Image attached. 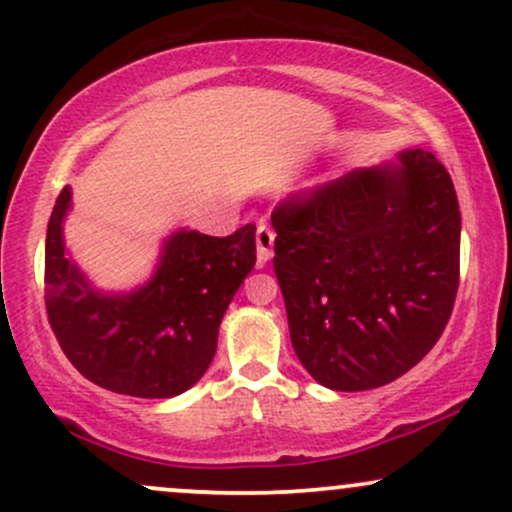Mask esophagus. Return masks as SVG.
I'll list each match as a JSON object with an SVG mask.
<instances>
[{
    "instance_id": "1",
    "label": "esophagus",
    "mask_w": 512,
    "mask_h": 512,
    "mask_svg": "<svg viewBox=\"0 0 512 512\" xmlns=\"http://www.w3.org/2000/svg\"><path fill=\"white\" fill-rule=\"evenodd\" d=\"M274 238L276 233L269 226H257L255 240H257V267H264L274 252Z\"/></svg>"
}]
</instances>
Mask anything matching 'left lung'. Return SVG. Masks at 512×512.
Segmentation results:
<instances>
[{
  "label": "left lung",
  "mask_w": 512,
  "mask_h": 512,
  "mask_svg": "<svg viewBox=\"0 0 512 512\" xmlns=\"http://www.w3.org/2000/svg\"><path fill=\"white\" fill-rule=\"evenodd\" d=\"M293 350L319 384L369 391L439 341L460 281V209L427 150L353 169L272 212Z\"/></svg>",
  "instance_id": "1"
}]
</instances>
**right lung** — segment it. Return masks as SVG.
I'll return each mask as SVG.
<instances>
[{"label":"right lung","instance_id":"obj_1","mask_svg":"<svg viewBox=\"0 0 512 512\" xmlns=\"http://www.w3.org/2000/svg\"><path fill=\"white\" fill-rule=\"evenodd\" d=\"M71 188L47 224L45 307L71 365L102 389L135 398L188 391L217 353L219 324L255 267V226L226 238L176 231L155 276L133 293H100L64 255L61 221Z\"/></svg>","mask_w":512,"mask_h":512}]
</instances>
